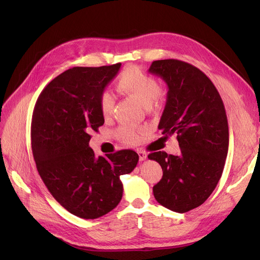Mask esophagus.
Segmentation results:
<instances>
[{
	"instance_id": "obj_1",
	"label": "esophagus",
	"mask_w": 260,
	"mask_h": 260,
	"mask_svg": "<svg viewBox=\"0 0 260 260\" xmlns=\"http://www.w3.org/2000/svg\"><path fill=\"white\" fill-rule=\"evenodd\" d=\"M138 155H139V159H140L141 161L145 160V159H146V157H147L146 152H145V151H143V149H138Z\"/></svg>"
}]
</instances>
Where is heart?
Listing matches in <instances>:
<instances>
[{"label": "heart", "mask_w": 260, "mask_h": 260, "mask_svg": "<svg viewBox=\"0 0 260 260\" xmlns=\"http://www.w3.org/2000/svg\"><path fill=\"white\" fill-rule=\"evenodd\" d=\"M117 89L125 95L139 101L146 108H151L162 98V90L158 81L151 75L144 73L138 66H129L123 71L117 80ZM99 107L105 119L112 117L115 100L113 95L105 91L100 95ZM142 128L129 125H121L116 131L117 137L129 144H135L140 140Z\"/></svg>", "instance_id": "heart-1"}]
</instances>
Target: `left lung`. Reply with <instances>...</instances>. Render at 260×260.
<instances>
[{
	"label": "left lung",
	"mask_w": 260,
	"mask_h": 260,
	"mask_svg": "<svg viewBox=\"0 0 260 260\" xmlns=\"http://www.w3.org/2000/svg\"><path fill=\"white\" fill-rule=\"evenodd\" d=\"M149 73L167 82L169 91L158 128L176 135L180 152H155L148 158L162 168L154 185L156 200L177 213L206 201L221 178L229 149V125L223 101L208 76L186 62L154 61Z\"/></svg>",
	"instance_id": "left-lung-1"
}]
</instances>
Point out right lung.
<instances>
[{"instance_id":"1","label":"right lung","mask_w":260,"mask_h":260,"mask_svg":"<svg viewBox=\"0 0 260 260\" xmlns=\"http://www.w3.org/2000/svg\"><path fill=\"white\" fill-rule=\"evenodd\" d=\"M121 63L73 67L45 86L31 119V148L41 179L68 212L95 219L114 210L122 198L121 175L129 174L139 156L122 149L95 157L88 143L104 117L100 95Z\"/></svg>"}]
</instances>
